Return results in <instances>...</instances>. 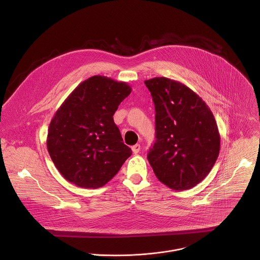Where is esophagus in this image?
Segmentation results:
<instances>
[{
    "label": "esophagus",
    "mask_w": 260,
    "mask_h": 260,
    "mask_svg": "<svg viewBox=\"0 0 260 260\" xmlns=\"http://www.w3.org/2000/svg\"><path fill=\"white\" fill-rule=\"evenodd\" d=\"M132 150H133L134 154H139L140 151H141V145H140V144H137V145L133 146V147H132Z\"/></svg>",
    "instance_id": "obj_1"
}]
</instances>
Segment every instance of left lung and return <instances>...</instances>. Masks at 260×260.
Here are the masks:
<instances>
[{
	"mask_svg": "<svg viewBox=\"0 0 260 260\" xmlns=\"http://www.w3.org/2000/svg\"><path fill=\"white\" fill-rule=\"evenodd\" d=\"M156 110V142L148 159L157 180L176 191L203 181L220 151V134L206 103L167 77L145 80Z\"/></svg>",
	"mask_w": 260,
	"mask_h": 260,
	"instance_id": "1",
	"label": "left lung"
}]
</instances>
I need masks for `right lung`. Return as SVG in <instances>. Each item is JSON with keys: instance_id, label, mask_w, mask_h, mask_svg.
<instances>
[{"instance_id": "add662e5", "label": "right lung", "mask_w": 260, "mask_h": 260, "mask_svg": "<svg viewBox=\"0 0 260 260\" xmlns=\"http://www.w3.org/2000/svg\"><path fill=\"white\" fill-rule=\"evenodd\" d=\"M131 92L124 81L94 75L82 81L56 110L47 150L68 182L85 189L101 188L132 155L112 117Z\"/></svg>"}]
</instances>
